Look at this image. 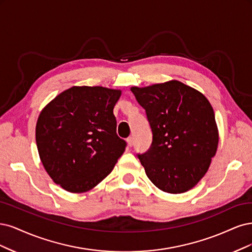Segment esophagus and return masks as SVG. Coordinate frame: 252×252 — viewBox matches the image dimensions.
Returning a JSON list of instances; mask_svg holds the SVG:
<instances>
[{
	"label": "esophagus",
	"instance_id": "obj_1",
	"mask_svg": "<svg viewBox=\"0 0 252 252\" xmlns=\"http://www.w3.org/2000/svg\"><path fill=\"white\" fill-rule=\"evenodd\" d=\"M126 142H127L128 147H132V145L134 144V138L133 137H128L127 139H126Z\"/></svg>",
	"mask_w": 252,
	"mask_h": 252
}]
</instances>
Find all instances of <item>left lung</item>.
<instances>
[{
    "instance_id": "8db88e82",
    "label": "left lung",
    "mask_w": 252,
    "mask_h": 252,
    "mask_svg": "<svg viewBox=\"0 0 252 252\" xmlns=\"http://www.w3.org/2000/svg\"><path fill=\"white\" fill-rule=\"evenodd\" d=\"M131 91L145 110L153 141L138 154L145 174L161 190H189L207 172L216 155L219 133L206 97L178 80Z\"/></svg>"
}]
</instances>
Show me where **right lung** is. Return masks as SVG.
I'll return each instance as SVG.
<instances>
[{
  "mask_svg": "<svg viewBox=\"0 0 252 252\" xmlns=\"http://www.w3.org/2000/svg\"><path fill=\"white\" fill-rule=\"evenodd\" d=\"M120 90L72 87L40 112L35 127L38 155L51 179L70 192L92 189L114 168L126 142L113 114Z\"/></svg>",
  "mask_w": 252,
  "mask_h": 252,
  "instance_id": "1",
  "label": "right lung"
}]
</instances>
